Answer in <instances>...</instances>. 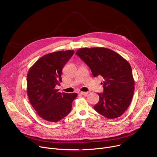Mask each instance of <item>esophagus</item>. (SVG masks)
<instances>
[{"label": "esophagus", "mask_w": 157, "mask_h": 157, "mask_svg": "<svg viewBox=\"0 0 157 157\" xmlns=\"http://www.w3.org/2000/svg\"><path fill=\"white\" fill-rule=\"evenodd\" d=\"M79 93L80 94H82V95H87L89 93L88 92H82V91H80Z\"/></svg>", "instance_id": "obj_1"}]
</instances>
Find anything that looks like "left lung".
<instances>
[{"label": "left lung", "instance_id": "obj_1", "mask_svg": "<svg viewBox=\"0 0 157 157\" xmlns=\"http://www.w3.org/2000/svg\"><path fill=\"white\" fill-rule=\"evenodd\" d=\"M76 54L90 68L94 77L101 76L102 93L94 109L107 119L121 116L128 107L135 82L128 62L113 50L102 48H82Z\"/></svg>", "mask_w": 157, "mask_h": 157}]
</instances>
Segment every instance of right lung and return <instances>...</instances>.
Segmentation results:
<instances>
[{"label":"right lung","instance_id":"1","mask_svg":"<svg viewBox=\"0 0 157 157\" xmlns=\"http://www.w3.org/2000/svg\"><path fill=\"white\" fill-rule=\"evenodd\" d=\"M73 54L74 50L47 54L29 70L27 95L36 114L44 120L58 122L70 113L77 93H61L55 87L61 82L62 69Z\"/></svg>","mask_w":157,"mask_h":157}]
</instances>
